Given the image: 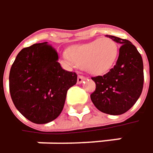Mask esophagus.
Segmentation results:
<instances>
[{
	"instance_id": "obj_1",
	"label": "esophagus",
	"mask_w": 153,
	"mask_h": 153,
	"mask_svg": "<svg viewBox=\"0 0 153 153\" xmlns=\"http://www.w3.org/2000/svg\"><path fill=\"white\" fill-rule=\"evenodd\" d=\"M87 78L85 76H82V75H79L78 78H77V82H78V84H80L83 80H85Z\"/></svg>"
}]
</instances>
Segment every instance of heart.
Wrapping results in <instances>:
<instances>
[{"mask_svg": "<svg viewBox=\"0 0 153 153\" xmlns=\"http://www.w3.org/2000/svg\"><path fill=\"white\" fill-rule=\"evenodd\" d=\"M118 52L117 43L111 38L104 37L72 46L66 58L91 74L101 75L113 67L117 59Z\"/></svg>", "mask_w": 153, "mask_h": 153, "instance_id": "heart-1", "label": "heart"}]
</instances>
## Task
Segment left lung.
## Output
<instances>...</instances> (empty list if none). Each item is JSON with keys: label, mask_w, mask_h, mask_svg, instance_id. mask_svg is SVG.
<instances>
[{"label": "left lung", "mask_w": 153, "mask_h": 153, "mask_svg": "<svg viewBox=\"0 0 153 153\" xmlns=\"http://www.w3.org/2000/svg\"><path fill=\"white\" fill-rule=\"evenodd\" d=\"M106 36L121 45L119 56L108 73L92 77L96 88L90 98L100 111L117 116L127 112L139 98L144 86V65L131 42L115 36Z\"/></svg>", "instance_id": "obj_1"}]
</instances>
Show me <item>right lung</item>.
<instances>
[{
	"label": "right lung",
	"instance_id": "1",
	"mask_svg": "<svg viewBox=\"0 0 153 153\" xmlns=\"http://www.w3.org/2000/svg\"><path fill=\"white\" fill-rule=\"evenodd\" d=\"M56 50L47 42L23 48L9 73L11 99L22 115L43 124L63 110L67 90L75 85L77 74L64 70Z\"/></svg>",
	"mask_w": 153,
	"mask_h": 153
}]
</instances>
